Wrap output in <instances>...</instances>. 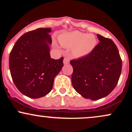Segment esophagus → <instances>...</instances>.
Returning a JSON list of instances; mask_svg holds the SVG:
<instances>
[{"label": "esophagus", "mask_w": 132, "mask_h": 132, "mask_svg": "<svg viewBox=\"0 0 132 132\" xmlns=\"http://www.w3.org/2000/svg\"><path fill=\"white\" fill-rule=\"evenodd\" d=\"M69 58H68L67 56L65 57L64 58V60H63V63H64V64H68V63H69Z\"/></svg>", "instance_id": "esophagus-1"}]
</instances>
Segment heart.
Masks as SVG:
<instances>
[{"mask_svg": "<svg viewBox=\"0 0 132 132\" xmlns=\"http://www.w3.org/2000/svg\"><path fill=\"white\" fill-rule=\"evenodd\" d=\"M59 42L63 46L73 48L74 55L79 57L90 54L97 44L96 38L94 35L79 31L63 33L59 37Z\"/></svg>", "mask_w": 132, "mask_h": 132, "instance_id": "b5f03b06", "label": "heart"}]
</instances>
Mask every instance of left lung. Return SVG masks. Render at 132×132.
<instances>
[{
	"mask_svg": "<svg viewBox=\"0 0 132 132\" xmlns=\"http://www.w3.org/2000/svg\"><path fill=\"white\" fill-rule=\"evenodd\" d=\"M99 43L86 56L71 60V81L83 97L95 101L108 95L117 84L122 61L111 39L97 35Z\"/></svg>",
	"mask_w": 132,
	"mask_h": 132,
	"instance_id": "1",
	"label": "left lung"
}]
</instances>
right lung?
Masks as SVG:
<instances>
[{
    "instance_id": "obj_1",
    "label": "right lung",
    "mask_w": 132,
    "mask_h": 132,
    "mask_svg": "<svg viewBox=\"0 0 132 132\" xmlns=\"http://www.w3.org/2000/svg\"><path fill=\"white\" fill-rule=\"evenodd\" d=\"M50 28H40L21 36L9 56V68L16 88L23 94L38 99L48 94L56 76L63 66V57L51 58Z\"/></svg>"
}]
</instances>
